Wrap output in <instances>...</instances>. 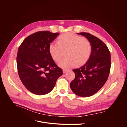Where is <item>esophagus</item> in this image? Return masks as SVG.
<instances>
[{
  "instance_id": "1",
  "label": "esophagus",
  "mask_w": 127,
  "mask_h": 127,
  "mask_svg": "<svg viewBox=\"0 0 127 127\" xmlns=\"http://www.w3.org/2000/svg\"><path fill=\"white\" fill-rule=\"evenodd\" d=\"M68 71V70H66V69H64V70H63V73H66V72H67Z\"/></svg>"
}]
</instances>
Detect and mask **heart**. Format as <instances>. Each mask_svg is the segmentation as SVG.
I'll use <instances>...</instances> for the list:
<instances>
[{
	"label": "heart",
	"instance_id": "heart-1",
	"mask_svg": "<svg viewBox=\"0 0 127 127\" xmlns=\"http://www.w3.org/2000/svg\"><path fill=\"white\" fill-rule=\"evenodd\" d=\"M66 51V57L59 66L64 69H70L76 64L81 65L86 63L91 56L92 46L90 42L81 36L71 32L61 35L57 43L49 45V51L53 59L59 61Z\"/></svg>",
	"mask_w": 127,
	"mask_h": 127
}]
</instances>
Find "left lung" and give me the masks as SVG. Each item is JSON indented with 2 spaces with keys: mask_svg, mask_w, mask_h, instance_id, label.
<instances>
[{
  "mask_svg": "<svg viewBox=\"0 0 127 127\" xmlns=\"http://www.w3.org/2000/svg\"><path fill=\"white\" fill-rule=\"evenodd\" d=\"M77 33L86 37L90 42L92 52L85 64L73 70L75 77L70 86L75 95L89 97L96 94L107 80L111 64V54L106 45L95 36L85 32Z\"/></svg>",
  "mask_w": 127,
  "mask_h": 127,
  "instance_id": "obj_1",
  "label": "left lung"
}]
</instances>
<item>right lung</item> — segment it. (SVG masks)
Segmentation results:
<instances>
[{"label":"right lung","mask_w":127,"mask_h":127,"mask_svg":"<svg viewBox=\"0 0 127 127\" xmlns=\"http://www.w3.org/2000/svg\"><path fill=\"white\" fill-rule=\"evenodd\" d=\"M59 35L49 31L36 32L26 38L18 49V74L26 88L34 95L51 92L63 74L49 51V45Z\"/></svg>","instance_id":"add662e5"}]
</instances>
